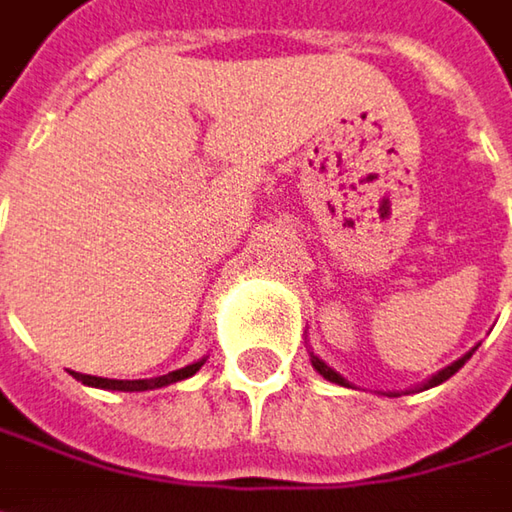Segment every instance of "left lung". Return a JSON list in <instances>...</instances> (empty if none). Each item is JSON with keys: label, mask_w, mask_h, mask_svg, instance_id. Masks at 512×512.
<instances>
[{"label": "left lung", "mask_w": 512, "mask_h": 512, "mask_svg": "<svg viewBox=\"0 0 512 512\" xmlns=\"http://www.w3.org/2000/svg\"><path fill=\"white\" fill-rule=\"evenodd\" d=\"M472 351H475V349H472ZM472 351H469V354H463L460 360H454L451 366H445L442 372H437V375H434V378H431L428 384H422V390H428V387H437V384H442V381H448V378H451V375H454V372H457V369H460V366H463V363H466V360L472 357ZM310 363H313V369H316V372H319L322 378H328V381H334V384H340V387H349V384H346V378H343L340 372H334V369H331V366H328L325 360H319L316 354H310Z\"/></svg>", "instance_id": "8db88e82"}]
</instances>
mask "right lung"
<instances>
[{
	"mask_svg": "<svg viewBox=\"0 0 512 512\" xmlns=\"http://www.w3.org/2000/svg\"><path fill=\"white\" fill-rule=\"evenodd\" d=\"M205 360H196L184 369H175L169 375H161V378H146V381H114V378H96V375H81V372H72L81 384L87 387H99V390H119V393H143V390H158V387H169L175 381H184L190 375H196L202 369Z\"/></svg>",
	"mask_w": 512,
	"mask_h": 512,
	"instance_id": "right-lung-1",
	"label": "right lung"
}]
</instances>
